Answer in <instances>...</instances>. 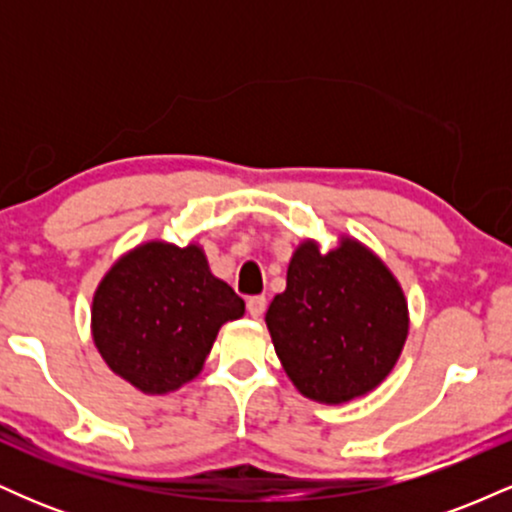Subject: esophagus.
<instances>
[{
  "mask_svg": "<svg viewBox=\"0 0 512 512\" xmlns=\"http://www.w3.org/2000/svg\"><path fill=\"white\" fill-rule=\"evenodd\" d=\"M264 308H267V298L264 296H250L248 298V313L250 317H262Z\"/></svg>",
  "mask_w": 512,
  "mask_h": 512,
  "instance_id": "obj_1",
  "label": "esophagus"
}]
</instances>
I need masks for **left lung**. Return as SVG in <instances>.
Listing matches in <instances>:
<instances>
[{
	"mask_svg": "<svg viewBox=\"0 0 512 512\" xmlns=\"http://www.w3.org/2000/svg\"><path fill=\"white\" fill-rule=\"evenodd\" d=\"M264 320L291 383L322 404L375 390L395 368L409 332L402 286L354 238L325 255L315 240L298 245L286 291L274 296Z\"/></svg>",
	"mask_w": 512,
	"mask_h": 512,
	"instance_id": "8db88e82",
	"label": "left lung"
}]
</instances>
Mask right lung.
<instances>
[{"label": "right lung", "instance_id": "right-lung-1", "mask_svg": "<svg viewBox=\"0 0 512 512\" xmlns=\"http://www.w3.org/2000/svg\"><path fill=\"white\" fill-rule=\"evenodd\" d=\"M245 313L199 245L151 240L122 255L93 293V344L113 373L166 395L202 370L216 334Z\"/></svg>", "mask_w": 512, "mask_h": 512}]
</instances>
